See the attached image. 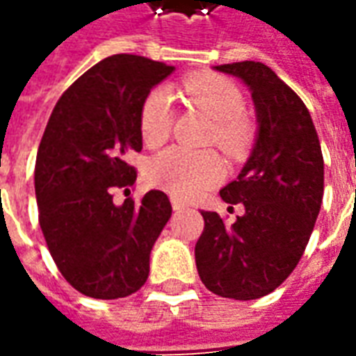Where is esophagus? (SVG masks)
Returning <instances> with one entry per match:
<instances>
[{"label":"esophagus","instance_id":"1","mask_svg":"<svg viewBox=\"0 0 356 356\" xmlns=\"http://www.w3.org/2000/svg\"><path fill=\"white\" fill-rule=\"evenodd\" d=\"M170 203H172L174 211H182L184 207H186V203H184L182 200H178V197H172V200H170Z\"/></svg>","mask_w":356,"mask_h":356}]
</instances>
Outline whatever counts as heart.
<instances>
[{"label":"heart","instance_id":"obj_1","mask_svg":"<svg viewBox=\"0 0 356 356\" xmlns=\"http://www.w3.org/2000/svg\"><path fill=\"white\" fill-rule=\"evenodd\" d=\"M184 90L193 104L213 120L215 143L227 151H238L248 141L250 127L244 120V97L227 77L200 73L184 81ZM172 99L168 90L154 89L141 102L139 131L149 147L163 145L172 129ZM222 163L213 151L170 147L151 159L147 166L149 182L178 197H192L219 182Z\"/></svg>","mask_w":356,"mask_h":356}]
</instances>
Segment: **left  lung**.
<instances>
[{"label": "left lung", "mask_w": 356, "mask_h": 356, "mask_svg": "<svg viewBox=\"0 0 356 356\" xmlns=\"http://www.w3.org/2000/svg\"><path fill=\"white\" fill-rule=\"evenodd\" d=\"M252 92L257 134L238 178L220 190L222 202L242 203L232 227L202 211L205 227L195 266L215 295L256 300L273 293L305 254L322 207L323 156L305 102L261 61L217 65Z\"/></svg>", "instance_id": "8db88e82"}]
</instances>
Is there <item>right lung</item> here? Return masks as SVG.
Here are the masks:
<instances>
[{"instance_id":"obj_1","label":"right lung","mask_w":356,"mask_h":356,"mask_svg":"<svg viewBox=\"0 0 356 356\" xmlns=\"http://www.w3.org/2000/svg\"><path fill=\"white\" fill-rule=\"evenodd\" d=\"M174 65L116 54L92 65L54 106L36 154L38 220L51 257L73 289L112 300L139 291L153 244L172 215L168 195L112 200L136 182L129 151L143 149L141 102Z\"/></svg>"}]
</instances>
